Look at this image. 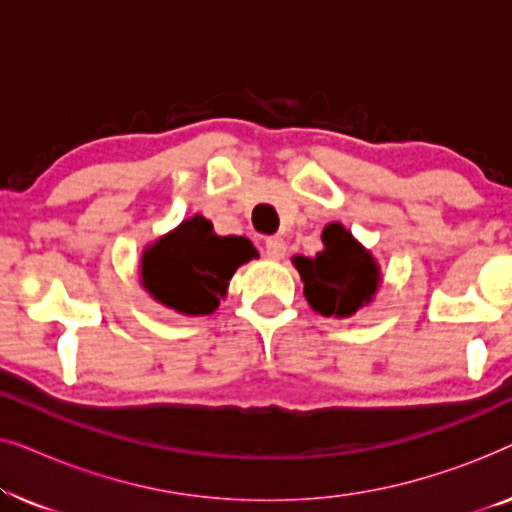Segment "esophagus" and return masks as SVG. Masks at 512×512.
Here are the masks:
<instances>
[{
    "label": "esophagus",
    "mask_w": 512,
    "mask_h": 512,
    "mask_svg": "<svg viewBox=\"0 0 512 512\" xmlns=\"http://www.w3.org/2000/svg\"><path fill=\"white\" fill-rule=\"evenodd\" d=\"M265 254H268L272 261H282L286 256V240L282 235H272L265 240Z\"/></svg>",
    "instance_id": "1"
}]
</instances>
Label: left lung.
<instances>
[{"instance_id": "obj_1", "label": "left lung", "mask_w": 512, "mask_h": 512, "mask_svg": "<svg viewBox=\"0 0 512 512\" xmlns=\"http://www.w3.org/2000/svg\"><path fill=\"white\" fill-rule=\"evenodd\" d=\"M324 251L293 256L305 284V298L324 317H352L373 300L380 286V265L342 223H328L321 233Z\"/></svg>"}]
</instances>
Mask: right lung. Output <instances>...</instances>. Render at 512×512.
Masks as SVG:
<instances>
[{"label":"right lung","mask_w":512,"mask_h":512,"mask_svg":"<svg viewBox=\"0 0 512 512\" xmlns=\"http://www.w3.org/2000/svg\"><path fill=\"white\" fill-rule=\"evenodd\" d=\"M254 256L247 237H219L212 221L195 214L144 251L142 284L158 303L181 314H212L235 270Z\"/></svg>","instance_id":"obj_1"}]
</instances>
